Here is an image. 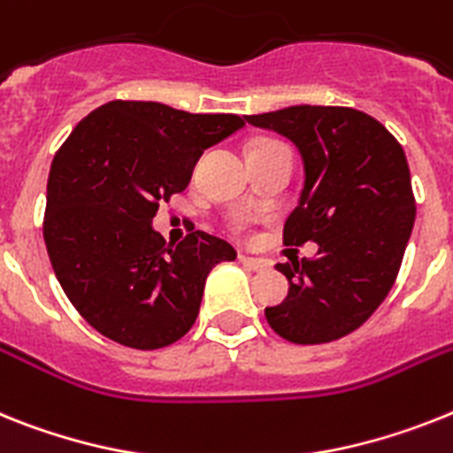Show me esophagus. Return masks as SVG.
I'll list each match as a JSON object with an SVG mask.
<instances>
[{
    "label": "esophagus",
    "mask_w": 453,
    "mask_h": 453,
    "mask_svg": "<svg viewBox=\"0 0 453 453\" xmlns=\"http://www.w3.org/2000/svg\"><path fill=\"white\" fill-rule=\"evenodd\" d=\"M239 262H242V265H244V267L253 269V272H267V269H269V260H265V257L239 256Z\"/></svg>",
    "instance_id": "esophagus-1"
}]
</instances>
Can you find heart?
Listing matches in <instances>:
<instances>
[{
    "instance_id": "1",
    "label": "heart",
    "mask_w": 453,
    "mask_h": 453,
    "mask_svg": "<svg viewBox=\"0 0 453 453\" xmlns=\"http://www.w3.org/2000/svg\"><path fill=\"white\" fill-rule=\"evenodd\" d=\"M272 142V140H262V142H257V144H269Z\"/></svg>"
}]
</instances>
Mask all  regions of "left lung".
Here are the masks:
<instances>
[{
	"label": "left lung",
	"instance_id": "obj_1",
	"mask_svg": "<svg viewBox=\"0 0 453 453\" xmlns=\"http://www.w3.org/2000/svg\"><path fill=\"white\" fill-rule=\"evenodd\" d=\"M246 121L299 150L303 188L283 242L318 244L311 260L276 265L290 290L265 311L269 326L299 345L348 336L385 302L412 234L417 207L403 147L355 108L292 105Z\"/></svg>",
	"mask_w": 453,
	"mask_h": 453
}]
</instances>
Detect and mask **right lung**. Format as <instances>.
I'll return each instance as SVG.
<instances>
[{
	"mask_svg": "<svg viewBox=\"0 0 453 453\" xmlns=\"http://www.w3.org/2000/svg\"><path fill=\"white\" fill-rule=\"evenodd\" d=\"M237 115H191L154 101H110L80 121L52 158L43 239L66 297L98 334L135 349L180 341L204 280L237 250L196 230L165 244L151 220L181 193L204 150Z\"/></svg>",
	"mask_w": 453,
	"mask_h": 453,
	"instance_id": "right-lung-1",
	"label": "right lung"
}]
</instances>
